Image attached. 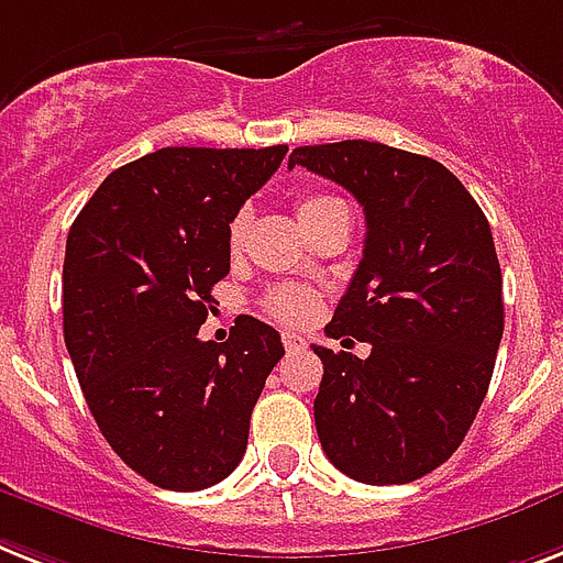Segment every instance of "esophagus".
<instances>
[{
	"label": "esophagus",
	"instance_id": "34e87169",
	"mask_svg": "<svg viewBox=\"0 0 563 563\" xmlns=\"http://www.w3.org/2000/svg\"><path fill=\"white\" fill-rule=\"evenodd\" d=\"M282 343H285V349L287 352H305V336L302 334H290V331H287V334H282Z\"/></svg>",
	"mask_w": 563,
	"mask_h": 563
}]
</instances>
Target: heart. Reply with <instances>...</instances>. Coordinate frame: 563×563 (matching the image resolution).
Here are the masks:
<instances>
[{"label": "heart", "mask_w": 563, "mask_h": 563, "mask_svg": "<svg viewBox=\"0 0 563 563\" xmlns=\"http://www.w3.org/2000/svg\"><path fill=\"white\" fill-rule=\"evenodd\" d=\"M343 200L331 195H308L299 200L296 211H299V220L302 227H313L317 220H322L325 214H331L334 209H343ZM246 229H250V211L241 209L235 218L229 220L227 229V241H229V253L238 255L244 250L246 241ZM319 310V296L308 287H276L269 290L267 299H264V313L285 325H305L310 319L317 317Z\"/></svg>", "instance_id": "obj_1"}]
</instances>
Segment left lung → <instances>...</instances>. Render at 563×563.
I'll return each instance as SVG.
<instances>
[{"label": "left lung", "instance_id": "left-lung-1", "mask_svg": "<svg viewBox=\"0 0 563 563\" xmlns=\"http://www.w3.org/2000/svg\"><path fill=\"white\" fill-rule=\"evenodd\" d=\"M366 214L363 258L325 325L372 345L366 360L313 345V418L336 471L404 485L460 448L483 407L503 340V273L492 227L442 162L349 139L296 147ZM349 343V340H345Z\"/></svg>", "mask_w": 563, "mask_h": 563}]
</instances>
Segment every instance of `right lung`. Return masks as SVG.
<instances>
[{
  "label": "right lung",
  "mask_w": 563,
  "mask_h": 563,
  "mask_svg": "<svg viewBox=\"0 0 563 563\" xmlns=\"http://www.w3.org/2000/svg\"><path fill=\"white\" fill-rule=\"evenodd\" d=\"M287 147H162L121 165L80 209L63 261V336L110 448L147 483L200 492L244 460L250 416L285 345L235 319L203 343L229 273V220Z\"/></svg>",
  "instance_id": "obj_1"
}]
</instances>
